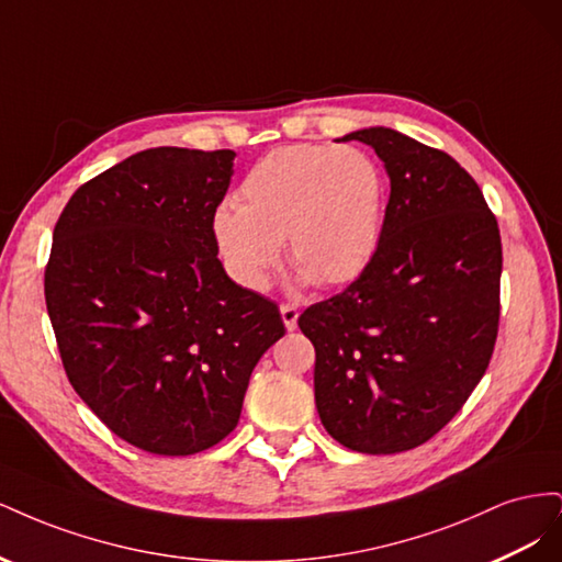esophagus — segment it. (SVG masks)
I'll use <instances>...</instances> for the list:
<instances>
[{"instance_id": "1", "label": "esophagus", "mask_w": 562, "mask_h": 562, "mask_svg": "<svg viewBox=\"0 0 562 562\" xmlns=\"http://www.w3.org/2000/svg\"><path fill=\"white\" fill-rule=\"evenodd\" d=\"M297 316H300V312H297L295 304H281V318H283V326L288 330L297 328Z\"/></svg>"}]
</instances>
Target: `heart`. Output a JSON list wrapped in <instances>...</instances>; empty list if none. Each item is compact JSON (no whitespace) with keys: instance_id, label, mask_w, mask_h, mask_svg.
<instances>
[{"instance_id":"b5f03b06","label":"heart","mask_w":562,"mask_h":562,"mask_svg":"<svg viewBox=\"0 0 562 562\" xmlns=\"http://www.w3.org/2000/svg\"><path fill=\"white\" fill-rule=\"evenodd\" d=\"M384 201L386 182L368 151L283 145L246 173L236 206L215 211L213 239L246 291H267L283 239L300 283L337 285L359 277L375 255Z\"/></svg>"}]
</instances>
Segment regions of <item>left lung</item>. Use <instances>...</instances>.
<instances>
[{
	"instance_id": "left-lung-1",
	"label": "left lung",
	"mask_w": 562,
	"mask_h": 562,
	"mask_svg": "<svg viewBox=\"0 0 562 562\" xmlns=\"http://www.w3.org/2000/svg\"><path fill=\"white\" fill-rule=\"evenodd\" d=\"M391 194L361 277L297 318L316 349L314 396L349 450L427 443L485 375L499 326L502 239L481 187L450 155L372 126Z\"/></svg>"
}]
</instances>
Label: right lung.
Here are the masks:
<instances>
[{"label":"right lung","instance_id":"right-lung-1","mask_svg":"<svg viewBox=\"0 0 562 562\" xmlns=\"http://www.w3.org/2000/svg\"><path fill=\"white\" fill-rule=\"evenodd\" d=\"M232 149H145L67 201L44 295L67 380L105 427L145 452L209 450L239 424L279 307L217 260L213 215Z\"/></svg>","mask_w":562,"mask_h":562}]
</instances>
